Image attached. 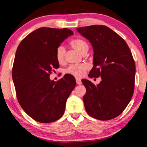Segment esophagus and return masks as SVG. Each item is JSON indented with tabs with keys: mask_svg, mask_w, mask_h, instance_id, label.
Returning <instances> with one entry per match:
<instances>
[{
	"mask_svg": "<svg viewBox=\"0 0 147 147\" xmlns=\"http://www.w3.org/2000/svg\"><path fill=\"white\" fill-rule=\"evenodd\" d=\"M76 83H77L78 85H81L82 84V82L81 81V80L78 79V78H76Z\"/></svg>",
	"mask_w": 147,
	"mask_h": 147,
	"instance_id": "obj_1",
	"label": "esophagus"
}]
</instances>
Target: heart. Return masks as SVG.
Listing matches in <instances>:
<instances>
[{"mask_svg": "<svg viewBox=\"0 0 147 147\" xmlns=\"http://www.w3.org/2000/svg\"><path fill=\"white\" fill-rule=\"evenodd\" d=\"M71 47L76 50L78 53L82 54V55L87 53L89 49V45L87 42L82 39H74L70 41ZM65 49L63 45H59L55 51V58L59 63H63L65 59ZM88 66L84 64L79 65H70L65 70V72L67 74L75 76V77L80 78L83 76L86 70L88 69Z\"/></svg>", "mask_w": 147, "mask_h": 147, "instance_id": "1", "label": "heart"}]
</instances>
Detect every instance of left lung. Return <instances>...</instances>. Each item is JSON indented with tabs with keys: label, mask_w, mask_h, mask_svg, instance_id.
<instances>
[{
	"label": "left lung",
	"mask_w": 147,
	"mask_h": 147,
	"mask_svg": "<svg viewBox=\"0 0 147 147\" xmlns=\"http://www.w3.org/2000/svg\"><path fill=\"white\" fill-rule=\"evenodd\" d=\"M92 44L93 65L88 76L102 81L95 86L84 79L83 97L87 113L96 119L108 120L119 116L129 103L134 89L135 63L125 41L104 25L77 28Z\"/></svg>",
	"instance_id": "8db88e82"
}]
</instances>
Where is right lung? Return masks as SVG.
Masks as SVG:
<instances>
[{"instance_id": "right-lung-1", "label": "right lung", "mask_w": 147, "mask_h": 147, "mask_svg": "<svg viewBox=\"0 0 147 147\" xmlns=\"http://www.w3.org/2000/svg\"><path fill=\"white\" fill-rule=\"evenodd\" d=\"M73 34L65 28L41 27L24 38L17 48L12 71L17 97L24 111L36 121L50 123L63 115L76 79L65 74L55 82L49 76L59 67L56 49Z\"/></svg>"}]
</instances>
